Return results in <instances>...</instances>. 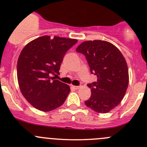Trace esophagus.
I'll return each instance as SVG.
<instances>
[{
  "label": "esophagus",
  "mask_w": 147,
  "mask_h": 147,
  "mask_svg": "<svg viewBox=\"0 0 147 147\" xmlns=\"http://www.w3.org/2000/svg\"><path fill=\"white\" fill-rule=\"evenodd\" d=\"M72 87L73 88H75V89H79L80 88V86H72Z\"/></svg>",
  "instance_id": "obj_1"
}]
</instances>
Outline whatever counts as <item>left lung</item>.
I'll return each mask as SVG.
<instances>
[{
  "mask_svg": "<svg viewBox=\"0 0 147 147\" xmlns=\"http://www.w3.org/2000/svg\"><path fill=\"white\" fill-rule=\"evenodd\" d=\"M76 51L86 56L97 82L88 84L91 96L85 105L98 113L110 112L121 102L129 82L126 61L119 49L104 40L83 42Z\"/></svg>",
  "mask_w": 147,
  "mask_h": 147,
  "instance_id": "1",
  "label": "left lung"
}]
</instances>
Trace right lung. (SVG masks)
I'll list each match as a JSON object with an SVG mask.
<instances>
[{
    "mask_svg": "<svg viewBox=\"0 0 147 147\" xmlns=\"http://www.w3.org/2000/svg\"><path fill=\"white\" fill-rule=\"evenodd\" d=\"M77 40L49 35L39 37L26 45L17 61V80L24 97L33 107L50 112L63 104L70 86L54 77L59 74L66 51Z\"/></svg>",
    "mask_w": 147,
    "mask_h": 147,
    "instance_id": "obj_1",
    "label": "right lung"
}]
</instances>
